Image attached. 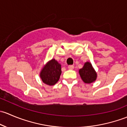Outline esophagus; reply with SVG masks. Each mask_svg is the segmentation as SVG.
Returning a JSON list of instances; mask_svg holds the SVG:
<instances>
[{"instance_id": "esophagus-1", "label": "esophagus", "mask_w": 127, "mask_h": 127, "mask_svg": "<svg viewBox=\"0 0 127 127\" xmlns=\"http://www.w3.org/2000/svg\"><path fill=\"white\" fill-rule=\"evenodd\" d=\"M68 69H70V70H73V69H74V66H73V65H68Z\"/></svg>"}]
</instances>
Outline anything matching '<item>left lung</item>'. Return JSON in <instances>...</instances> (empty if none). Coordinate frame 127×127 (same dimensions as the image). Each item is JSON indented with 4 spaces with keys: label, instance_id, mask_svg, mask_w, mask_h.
Instances as JSON below:
<instances>
[{
    "label": "left lung",
    "instance_id": "obj_1",
    "mask_svg": "<svg viewBox=\"0 0 127 127\" xmlns=\"http://www.w3.org/2000/svg\"><path fill=\"white\" fill-rule=\"evenodd\" d=\"M79 75L84 83L91 84L96 81L97 74L95 69L92 66V64L89 62H86L82 68L79 70Z\"/></svg>",
    "mask_w": 127,
    "mask_h": 127
}]
</instances>
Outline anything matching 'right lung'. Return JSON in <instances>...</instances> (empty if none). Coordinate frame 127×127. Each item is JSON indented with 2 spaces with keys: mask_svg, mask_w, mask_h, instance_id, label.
I'll return each instance as SVG.
<instances>
[{
  "mask_svg": "<svg viewBox=\"0 0 127 127\" xmlns=\"http://www.w3.org/2000/svg\"><path fill=\"white\" fill-rule=\"evenodd\" d=\"M61 73V64L53 59L44 65L40 71V76L44 84L48 86H53L59 80Z\"/></svg>",
  "mask_w": 127,
  "mask_h": 127,
  "instance_id": "obj_1",
  "label": "right lung"
}]
</instances>
